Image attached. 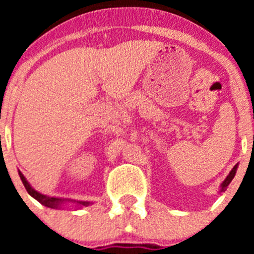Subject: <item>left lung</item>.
Returning <instances> with one entry per match:
<instances>
[{
  "label": "left lung",
  "instance_id": "obj_1",
  "mask_svg": "<svg viewBox=\"0 0 254 254\" xmlns=\"http://www.w3.org/2000/svg\"><path fill=\"white\" fill-rule=\"evenodd\" d=\"M236 171H237V165L235 166L234 168H232L231 172H230L229 176L226 177V179H225V181L222 182V184H221V190H220V191H225V189H226L227 186H229V184L231 183V181H232V179H234L235 175H236Z\"/></svg>",
  "mask_w": 254,
  "mask_h": 254
}]
</instances>
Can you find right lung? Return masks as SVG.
Returning <instances> with one entry per match:
<instances>
[{"label": "right lung", "mask_w": 254, "mask_h": 254, "mask_svg": "<svg viewBox=\"0 0 254 254\" xmlns=\"http://www.w3.org/2000/svg\"><path fill=\"white\" fill-rule=\"evenodd\" d=\"M19 177H20V179H22L23 184H24V187H25V189H27L28 193H29L30 195L33 196V198L37 199V200L39 201V203H42L43 205H45V206H48V207H51V209H59V207L63 206L64 203L68 201V200H66V199L54 198V196H48V195H44V194L38 193L37 190H34V189H33L32 187H30V184L28 183L27 179H25V177L23 176L20 172H19ZM75 203L77 204V205H79V206H87V205H89V204H91V203H89V201H76V200H75Z\"/></svg>", "instance_id": "add662e5"}]
</instances>
